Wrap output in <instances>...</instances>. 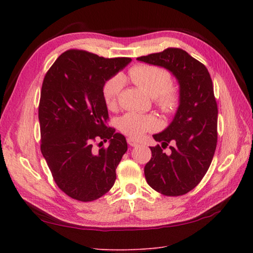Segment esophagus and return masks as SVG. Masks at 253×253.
<instances>
[{
    "instance_id": "esophagus-1",
    "label": "esophagus",
    "mask_w": 253,
    "mask_h": 253,
    "mask_svg": "<svg viewBox=\"0 0 253 253\" xmlns=\"http://www.w3.org/2000/svg\"><path fill=\"white\" fill-rule=\"evenodd\" d=\"M127 142H128V144H129V146H131V147L138 146V141L135 140V139H132V138H128V139H127Z\"/></svg>"
}]
</instances>
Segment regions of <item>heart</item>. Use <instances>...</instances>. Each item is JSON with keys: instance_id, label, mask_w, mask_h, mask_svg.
<instances>
[{"instance_id": "obj_1", "label": "heart", "mask_w": 253, "mask_h": 253, "mask_svg": "<svg viewBox=\"0 0 253 253\" xmlns=\"http://www.w3.org/2000/svg\"><path fill=\"white\" fill-rule=\"evenodd\" d=\"M130 79L144 92L152 96L159 109L166 114L176 111L179 98L175 90L170 89V76L165 69L140 64L129 69ZM123 88V77L114 76L107 80L103 88V98L109 109L115 107ZM159 126V122L153 115H142L128 113L118 120L120 130L131 138L141 137L148 130H153Z\"/></svg>"}]
</instances>
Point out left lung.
<instances>
[{
	"mask_svg": "<svg viewBox=\"0 0 253 253\" xmlns=\"http://www.w3.org/2000/svg\"><path fill=\"white\" fill-rule=\"evenodd\" d=\"M137 61L165 68L179 85V102L173 121L153 138L151 160L144 166L149 186L165 196H181L206 175L217 141V105L207 67L181 49L169 47ZM171 143V152L163 149Z\"/></svg>",
	"mask_w": 253,
	"mask_h": 253,
	"instance_id": "left-lung-1",
	"label": "left lung"
}]
</instances>
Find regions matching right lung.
<instances>
[{
    "label": "right lung",
    "instance_id": "1",
    "mask_svg": "<svg viewBox=\"0 0 253 253\" xmlns=\"http://www.w3.org/2000/svg\"><path fill=\"white\" fill-rule=\"evenodd\" d=\"M131 62L68 50L46 73L41 89L39 122L41 152L56 185L78 201L99 199L116 179V168L127 151L126 139L104 122L107 80ZM109 140L95 152L92 142Z\"/></svg>",
    "mask_w": 253,
    "mask_h": 253
}]
</instances>
